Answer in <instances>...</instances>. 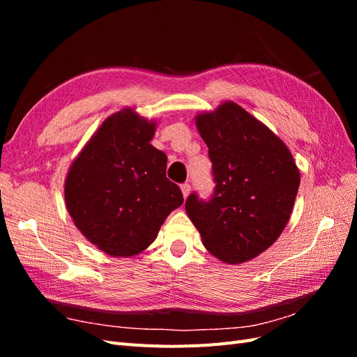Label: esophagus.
<instances>
[{
    "instance_id": "34e87169",
    "label": "esophagus",
    "mask_w": 357,
    "mask_h": 357,
    "mask_svg": "<svg viewBox=\"0 0 357 357\" xmlns=\"http://www.w3.org/2000/svg\"><path fill=\"white\" fill-rule=\"evenodd\" d=\"M180 188H181V192H183V197L188 198V195L190 193V185H189V183H183Z\"/></svg>"
}]
</instances>
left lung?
I'll return each instance as SVG.
<instances>
[{"label":"left lung","mask_w":357,"mask_h":357,"mask_svg":"<svg viewBox=\"0 0 357 357\" xmlns=\"http://www.w3.org/2000/svg\"><path fill=\"white\" fill-rule=\"evenodd\" d=\"M215 183L208 199L192 192L186 213L207 250L226 264L265 252L289 222L299 171L287 146L235 102L197 117Z\"/></svg>","instance_id":"left-lung-1"}]
</instances>
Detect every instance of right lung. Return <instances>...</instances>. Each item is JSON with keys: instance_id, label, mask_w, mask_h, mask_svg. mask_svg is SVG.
Here are the masks:
<instances>
[{"instance_id": "1", "label": "right lung", "mask_w": 357, "mask_h": 357, "mask_svg": "<svg viewBox=\"0 0 357 357\" xmlns=\"http://www.w3.org/2000/svg\"><path fill=\"white\" fill-rule=\"evenodd\" d=\"M156 125L131 109L107 117L66 180V204L80 232L100 250L129 257L152 244L183 204L167 178V155L150 144Z\"/></svg>"}]
</instances>
